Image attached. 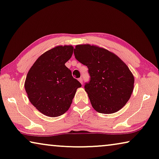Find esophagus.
<instances>
[{
  "label": "esophagus",
  "instance_id": "34e87169",
  "mask_svg": "<svg viewBox=\"0 0 159 159\" xmlns=\"http://www.w3.org/2000/svg\"><path fill=\"white\" fill-rule=\"evenodd\" d=\"M79 82L80 83V84H83V79H82V78H79Z\"/></svg>",
  "mask_w": 159,
  "mask_h": 159
}]
</instances>
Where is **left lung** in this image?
<instances>
[{
    "instance_id": "8db88e82",
    "label": "left lung",
    "mask_w": 159,
    "mask_h": 159,
    "mask_svg": "<svg viewBox=\"0 0 159 159\" xmlns=\"http://www.w3.org/2000/svg\"><path fill=\"white\" fill-rule=\"evenodd\" d=\"M76 60L89 68L85 84L93 108L101 113H113L124 107L134 90V77L121 59L108 50L89 44L74 48Z\"/></svg>"
}]
</instances>
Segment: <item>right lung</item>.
<instances>
[{"mask_svg":"<svg viewBox=\"0 0 159 159\" xmlns=\"http://www.w3.org/2000/svg\"><path fill=\"white\" fill-rule=\"evenodd\" d=\"M72 46H59L45 52L28 71L25 89L30 102L43 114L56 117L70 108L79 80L65 63L71 58Z\"/></svg>","mask_w":159,"mask_h":159,"instance_id":"obj_1","label":"right lung"}]
</instances>
